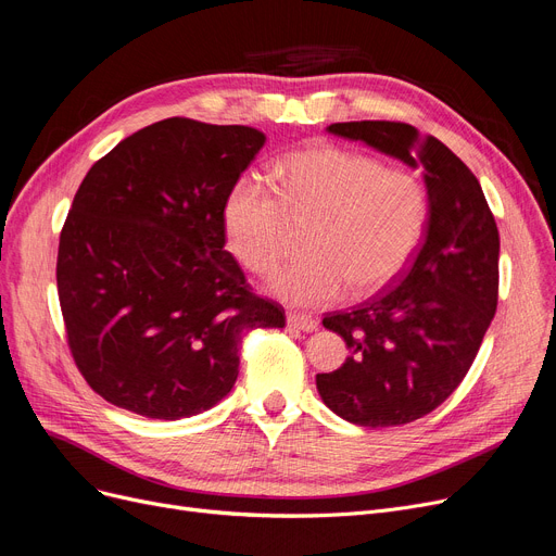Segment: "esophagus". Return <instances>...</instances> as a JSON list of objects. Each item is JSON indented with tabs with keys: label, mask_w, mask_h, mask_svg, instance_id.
I'll use <instances>...</instances> for the list:
<instances>
[{
	"label": "esophagus",
	"mask_w": 556,
	"mask_h": 556,
	"mask_svg": "<svg viewBox=\"0 0 556 556\" xmlns=\"http://www.w3.org/2000/svg\"><path fill=\"white\" fill-rule=\"evenodd\" d=\"M288 325L300 331H313L318 329V318L308 316V313H300V311H288Z\"/></svg>",
	"instance_id": "1"
}]
</instances>
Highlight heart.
<instances>
[{
    "label": "heart",
    "instance_id": "b5f03b06",
    "mask_svg": "<svg viewBox=\"0 0 556 556\" xmlns=\"http://www.w3.org/2000/svg\"><path fill=\"white\" fill-rule=\"evenodd\" d=\"M277 188L258 175L238 177L225 202L233 254L256 275H273L293 248V223L311 229L306 258L283 268L273 291L298 306L366 298L391 286L414 261L429 220L425 179L379 156L313 144L286 154Z\"/></svg>",
    "mask_w": 556,
    "mask_h": 556
}]
</instances>
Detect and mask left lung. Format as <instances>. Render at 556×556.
<instances>
[{
    "instance_id": "obj_1",
    "label": "left lung",
    "mask_w": 556,
    "mask_h": 556,
    "mask_svg": "<svg viewBox=\"0 0 556 556\" xmlns=\"http://www.w3.org/2000/svg\"><path fill=\"white\" fill-rule=\"evenodd\" d=\"M331 134L364 140L420 165L429 190L422 245L400 283L323 325L341 333L345 364L316 377L333 414L361 427H397L441 406L464 381L497 308L500 233L470 167L406 123H336Z\"/></svg>"
}]
</instances>
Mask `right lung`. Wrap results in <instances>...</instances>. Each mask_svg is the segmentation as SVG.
Instances as JSON below:
<instances>
[{
	"label": "right lung",
	"mask_w": 556,
	"mask_h": 556,
	"mask_svg": "<svg viewBox=\"0 0 556 556\" xmlns=\"http://www.w3.org/2000/svg\"><path fill=\"white\" fill-rule=\"evenodd\" d=\"M265 136L167 117L94 163L59 238L56 286L75 366L106 402L179 420L236 383L252 329L283 327L225 250V202Z\"/></svg>",
	"instance_id": "right-lung-1"
}]
</instances>
